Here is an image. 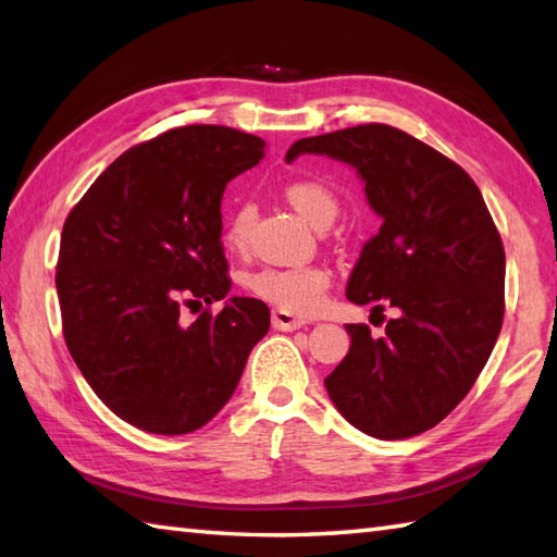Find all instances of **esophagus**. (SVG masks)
Instances as JSON below:
<instances>
[{"mask_svg": "<svg viewBox=\"0 0 557 557\" xmlns=\"http://www.w3.org/2000/svg\"><path fill=\"white\" fill-rule=\"evenodd\" d=\"M306 321L304 318H297L289 311H282V309H272V327L282 330V333H292V330H299L304 327Z\"/></svg>", "mask_w": 557, "mask_h": 557, "instance_id": "esophagus-1", "label": "esophagus"}]
</instances>
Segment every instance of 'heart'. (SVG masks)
<instances>
[{"mask_svg": "<svg viewBox=\"0 0 557 557\" xmlns=\"http://www.w3.org/2000/svg\"><path fill=\"white\" fill-rule=\"evenodd\" d=\"M287 203L309 220L313 227H327L335 220L339 203L330 188L315 180H292L285 184ZM256 222V206L239 203L224 220L222 239L232 251H242L248 244V234ZM246 287L258 299L275 309L311 315L321 309L330 287V272L321 265H294V268H260L246 277Z\"/></svg>", "mask_w": 557, "mask_h": 557, "instance_id": "heart-1", "label": "heart"}]
</instances>
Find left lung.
Listing matches in <instances>:
<instances>
[{"instance_id":"obj_1","label":"left lung","mask_w":557,"mask_h":557,"mask_svg":"<svg viewBox=\"0 0 557 557\" xmlns=\"http://www.w3.org/2000/svg\"><path fill=\"white\" fill-rule=\"evenodd\" d=\"M306 152L351 164L383 224L366 242L347 299L397 309L383 337L347 325L351 347L325 377L337 411L381 441L441 423L486 366L505 313V248L474 180L387 124L301 138Z\"/></svg>"}]
</instances>
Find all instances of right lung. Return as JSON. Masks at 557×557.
<instances>
[{"label":"right lung","mask_w":557,"mask_h":557,"mask_svg":"<svg viewBox=\"0 0 557 557\" xmlns=\"http://www.w3.org/2000/svg\"><path fill=\"white\" fill-rule=\"evenodd\" d=\"M230 126L172 128L122 152L69 212L57 260L66 347L126 423L160 435L206 425L268 335L263 301L232 297L194 323L184 306L227 297L222 194L263 160Z\"/></svg>","instance_id":"right-lung-1"}]
</instances>
